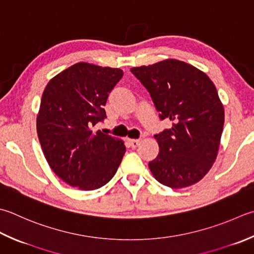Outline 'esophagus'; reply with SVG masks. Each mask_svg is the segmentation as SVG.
<instances>
[{
    "mask_svg": "<svg viewBox=\"0 0 254 254\" xmlns=\"http://www.w3.org/2000/svg\"><path fill=\"white\" fill-rule=\"evenodd\" d=\"M128 142H130V145H131L133 148L137 147L138 145H140V143H141L140 140H128Z\"/></svg>",
    "mask_w": 254,
    "mask_h": 254,
    "instance_id": "esophagus-1",
    "label": "esophagus"
}]
</instances>
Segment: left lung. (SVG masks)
I'll return each mask as SVG.
<instances>
[{
    "label": "left lung",
    "mask_w": 254,
    "mask_h": 254,
    "mask_svg": "<svg viewBox=\"0 0 254 254\" xmlns=\"http://www.w3.org/2000/svg\"><path fill=\"white\" fill-rule=\"evenodd\" d=\"M150 92L160 119L172 127L155 134L160 153L148 167L157 182L184 188L199 182L217 158L225 110L215 84L199 69L177 59L131 68Z\"/></svg>",
    "instance_id": "8db88e82"
}]
</instances>
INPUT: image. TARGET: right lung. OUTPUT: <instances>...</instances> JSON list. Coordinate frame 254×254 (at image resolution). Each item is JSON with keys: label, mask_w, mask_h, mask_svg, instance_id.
<instances>
[{"label": "right lung", "mask_w": 254, "mask_h": 254, "mask_svg": "<svg viewBox=\"0 0 254 254\" xmlns=\"http://www.w3.org/2000/svg\"><path fill=\"white\" fill-rule=\"evenodd\" d=\"M119 68L74 64L55 76L43 92L37 135L56 175L81 190L102 187L117 173L126 145L100 130L109 93L120 81Z\"/></svg>", "instance_id": "1"}]
</instances>
